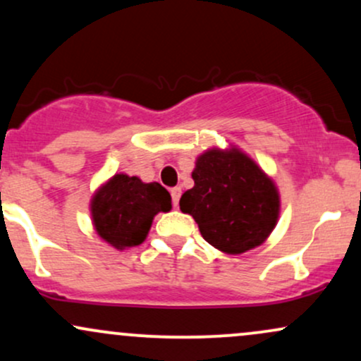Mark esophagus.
Wrapping results in <instances>:
<instances>
[{"mask_svg": "<svg viewBox=\"0 0 361 361\" xmlns=\"http://www.w3.org/2000/svg\"><path fill=\"white\" fill-rule=\"evenodd\" d=\"M169 192H171L173 205L178 207V204H180V197H181V188H180V186H175V188H171Z\"/></svg>", "mask_w": 361, "mask_h": 361, "instance_id": "obj_1", "label": "esophagus"}]
</instances>
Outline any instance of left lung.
Listing matches in <instances>:
<instances>
[{
    "label": "left lung",
    "mask_w": 361,
    "mask_h": 361,
    "mask_svg": "<svg viewBox=\"0 0 361 361\" xmlns=\"http://www.w3.org/2000/svg\"><path fill=\"white\" fill-rule=\"evenodd\" d=\"M195 186L180 198L209 244L229 255L259 246L280 212L273 181L238 149H210L197 159Z\"/></svg>",
    "instance_id": "obj_1"
}]
</instances>
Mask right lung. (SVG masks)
Returning a JSON list of instances; mask_svg holds the SVG:
<instances>
[{
  "label": "right lung",
  "instance_id": "1",
  "mask_svg": "<svg viewBox=\"0 0 361 361\" xmlns=\"http://www.w3.org/2000/svg\"><path fill=\"white\" fill-rule=\"evenodd\" d=\"M169 209L171 195L164 186L127 175H115L91 202L97 233L117 250L142 243L154 215Z\"/></svg>",
  "mask_w": 361,
  "mask_h": 361
}]
</instances>
